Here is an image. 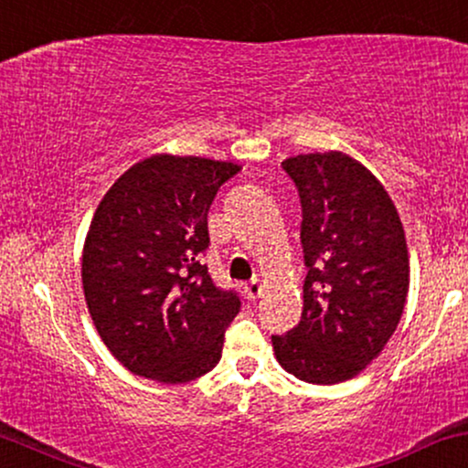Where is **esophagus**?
I'll return each instance as SVG.
<instances>
[{
    "label": "esophagus",
    "instance_id": "1",
    "mask_svg": "<svg viewBox=\"0 0 468 468\" xmlns=\"http://www.w3.org/2000/svg\"><path fill=\"white\" fill-rule=\"evenodd\" d=\"M244 289H246V295H248V298H250V300H257L259 295L263 293V285H261V282H259V281L246 282Z\"/></svg>",
    "mask_w": 468,
    "mask_h": 468
}]
</instances>
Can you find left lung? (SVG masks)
<instances>
[{"mask_svg": "<svg viewBox=\"0 0 468 468\" xmlns=\"http://www.w3.org/2000/svg\"><path fill=\"white\" fill-rule=\"evenodd\" d=\"M303 203V319L271 336L276 360L311 384H339L380 356L406 306L410 261L395 203L341 151L287 157Z\"/></svg>", "mask_w": 468, "mask_h": 468, "instance_id": "left-lung-1", "label": "left lung"}]
</instances>
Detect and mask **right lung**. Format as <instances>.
Here are the masks:
<instances>
[{
  "label": "right lung",
  "mask_w": 468,
  "mask_h": 468,
  "mask_svg": "<svg viewBox=\"0 0 468 468\" xmlns=\"http://www.w3.org/2000/svg\"><path fill=\"white\" fill-rule=\"evenodd\" d=\"M239 168L157 153L118 176L94 211L81 285L99 336L132 374L181 384L220 360L239 298L214 285L200 254L211 200Z\"/></svg>",
  "instance_id": "obj_1"
}]
</instances>
